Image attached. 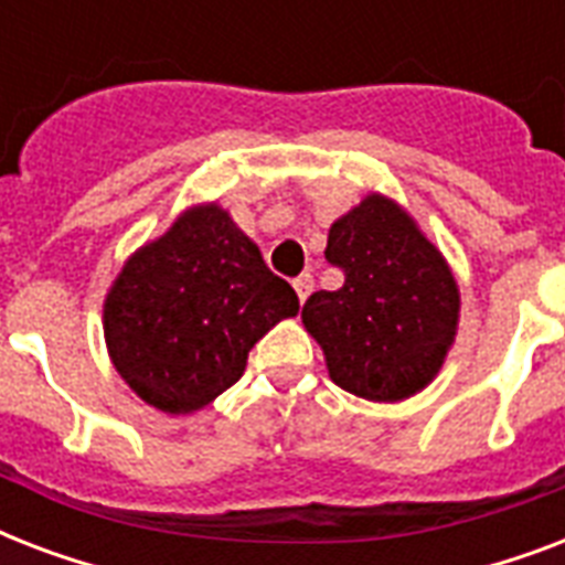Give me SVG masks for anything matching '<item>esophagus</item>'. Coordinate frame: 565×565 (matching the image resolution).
Segmentation results:
<instances>
[{"mask_svg": "<svg viewBox=\"0 0 565 565\" xmlns=\"http://www.w3.org/2000/svg\"><path fill=\"white\" fill-rule=\"evenodd\" d=\"M292 287H296V296H299V301L305 305V299H308L310 292H313V278H310L308 273L299 275V278L292 281Z\"/></svg>", "mask_w": 565, "mask_h": 565, "instance_id": "1", "label": "esophagus"}]
</instances>
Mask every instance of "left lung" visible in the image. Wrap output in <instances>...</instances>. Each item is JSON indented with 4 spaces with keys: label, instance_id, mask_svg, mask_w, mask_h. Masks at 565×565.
Segmentation results:
<instances>
[{
    "label": "left lung",
    "instance_id": "1",
    "mask_svg": "<svg viewBox=\"0 0 565 565\" xmlns=\"http://www.w3.org/2000/svg\"><path fill=\"white\" fill-rule=\"evenodd\" d=\"M326 257L345 281L313 292L301 322L331 381L366 402L422 393L443 370L460 322V287L443 252L395 199L370 193L334 220Z\"/></svg>",
    "mask_w": 565,
    "mask_h": 565
}]
</instances>
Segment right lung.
Segmentation results:
<instances>
[{"label":"right lung","mask_w":565,"mask_h":565,"mask_svg":"<svg viewBox=\"0 0 565 565\" xmlns=\"http://www.w3.org/2000/svg\"><path fill=\"white\" fill-rule=\"evenodd\" d=\"M296 313L299 296L255 239L202 202L122 264L102 328L119 377L154 411L188 416L239 381L252 345Z\"/></svg>","instance_id":"1"}]
</instances>
